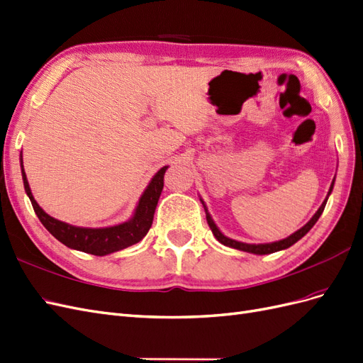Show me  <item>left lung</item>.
I'll return each mask as SVG.
<instances>
[{
    "label": "left lung",
    "mask_w": 363,
    "mask_h": 363,
    "mask_svg": "<svg viewBox=\"0 0 363 363\" xmlns=\"http://www.w3.org/2000/svg\"><path fill=\"white\" fill-rule=\"evenodd\" d=\"M333 186H335V179H333V182H332V184H330V189H328V192H327L325 200L323 201V204L320 206V208H318L316 213L309 219V223H306L300 230H296V232L292 233L291 236L284 238V239H281V240H276V242H269V244H247V242H240V240H236V239H232V238L225 236V235L221 232V230L218 228V225L215 224L213 218L211 216V213H208L207 206H206V203L203 201L201 196H200V201H201L203 206H204L207 224H208V227H211L213 236L218 239V242H221V244L225 245V247L235 248V250H239V251L251 252V255H271V252L286 250V248L292 247L295 242H298V240L316 224V221H318V219H320L321 213L324 212V207H325V204H327L328 196H330V194H332V191H333Z\"/></svg>",
    "instance_id": "left-lung-1"
}]
</instances>
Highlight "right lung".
Returning <instances> with one entry per match:
<instances>
[{
	"instance_id": "add662e5",
	"label": "right lung",
	"mask_w": 363,
	"mask_h": 363,
	"mask_svg": "<svg viewBox=\"0 0 363 363\" xmlns=\"http://www.w3.org/2000/svg\"><path fill=\"white\" fill-rule=\"evenodd\" d=\"M19 162H21V174H23L26 194L28 195L33 208H35V212L40 219L43 227H45L57 240H60L63 245H67L68 248H72L77 251L89 252V255H94V256H107L111 255V252L124 250L130 245H135L139 242V240L145 238L152 224V218H155L156 207L163 189V177H164V172L168 169V167H163L152 175V179L150 180L145 191L142 192L140 199L135 207V212L130 216V219L115 225L92 228V227H77L68 223L59 221V219L52 218L51 215H48L45 211H43L31 194L27 175L24 171L23 151H21Z\"/></svg>"
}]
</instances>
